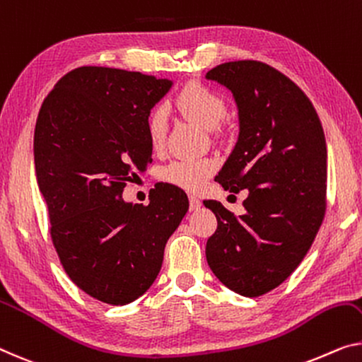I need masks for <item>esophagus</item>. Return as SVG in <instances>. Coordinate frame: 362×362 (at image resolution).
<instances>
[{"instance_id":"esophagus-1","label":"esophagus","mask_w":362,"mask_h":362,"mask_svg":"<svg viewBox=\"0 0 362 362\" xmlns=\"http://www.w3.org/2000/svg\"><path fill=\"white\" fill-rule=\"evenodd\" d=\"M199 208H202V202H199V198L190 195V211H198Z\"/></svg>"}]
</instances>
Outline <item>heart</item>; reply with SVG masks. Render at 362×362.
<instances>
[{"instance_id": "obj_1", "label": "heart", "mask_w": 362, "mask_h": 362, "mask_svg": "<svg viewBox=\"0 0 362 362\" xmlns=\"http://www.w3.org/2000/svg\"><path fill=\"white\" fill-rule=\"evenodd\" d=\"M175 105L183 115L206 129H216L228 117V104L224 97L202 83H188L175 97ZM169 117L163 105L151 109L146 129L151 146L160 149L165 141ZM216 164L211 159H180L174 160L160 170V179L170 185L197 192L214 174Z\"/></svg>"}]
</instances>
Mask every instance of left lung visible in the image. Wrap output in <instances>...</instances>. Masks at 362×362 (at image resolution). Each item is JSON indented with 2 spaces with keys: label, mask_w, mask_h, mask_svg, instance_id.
Wrapping results in <instances>:
<instances>
[{
  "label": "left lung",
  "mask_w": 362,
  "mask_h": 362,
  "mask_svg": "<svg viewBox=\"0 0 362 362\" xmlns=\"http://www.w3.org/2000/svg\"><path fill=\"white\" fill-rule=\"evenodd\" d=\"M206 78L228 88L239 110V139L219 170L230 192L249 190L245 214L203 202L218 219L206 260L245 298L278 288L304 260L327 208V143L302 89L267 63L218 64Z\"/></svg>",
  "instance_id": "8db88e82"
}]
</instances>
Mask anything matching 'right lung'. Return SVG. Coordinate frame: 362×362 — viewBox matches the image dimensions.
<instances>
[{"label": "right lung", "mask_w": 362, "mask_h": 362, "mask_svg": "<svg viewBox=\"0 0 362 362\" xmlns=\"http://www.w3.org/2000/svg\"><path fill=\"white\" fill-rule=\"evenodd\" d=\"M170 88L136 71L81 66L58 81L37 117L35 174L53 245L71 281L105 304L146 293L188 211L185 193L169 183L148 206L122 198L153 160L146 120Z\"/></svg>", "instance_id": "add662e5"}]
</instances>
